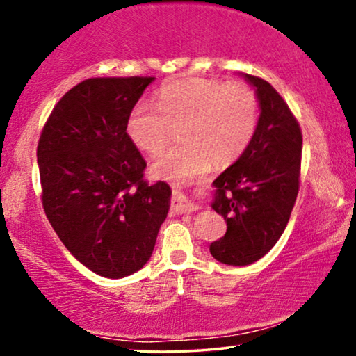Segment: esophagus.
Wrapping results in <instances>:
<instances>
[{"label":"esophagus","mask_w":356,"mask_h":356,"mask_svg":"<svg viewBox=\"0 0 356 356\" xmlns=\"http://www.w3.org/2000/svg\"><path fill=\"white\" fill-rule=\"evenodd\" d=\"M197 206L181 193H173L172 197V211L175 213H183V212H193L196 211Z\"/></svg>","instance_id":"esophagus-1"}]
</instances>
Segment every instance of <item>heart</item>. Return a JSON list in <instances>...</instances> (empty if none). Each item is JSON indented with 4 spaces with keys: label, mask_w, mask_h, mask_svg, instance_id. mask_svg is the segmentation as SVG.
Returning a JSON list of instances; mask_svg holds the SVG:
<instances>
[{
    "label": "heart",
    "mask_w": 356,
    "mask_h": 356,
    "mask_svg": "<svg viewBox=\"0 0 356 356\" xmlns=\"http://www.w3.org/2000/svg\"><path fill=\"white\" fill-rule=\"evenodd\" d=\"M157 105H136L126 134L139 150L157 155L181 129L184 143L160 155L150 168L155 178L177 183L206 173L212 163H235L250 147L259 121V102L243 82L173 81L159 90Z\"/></svg>",
    "instance_id": "heart-1"
}]
</instances>
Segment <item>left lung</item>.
Masks as SVG:
<instances>
[{
    "instance_id": "obj_1",
    "label": "left lung",
    "mask_w": 356,
    "mask_h": 356,
    "mask_svg": "<svg viewBox=\"0 0 356 356\" xmlns=\"http://www.w3.org/2000/svg\"><path fill=\"white\" fill-rule=\"evenodd\" d=\"M261 106L257 129L246 152L216 181L213 211L227 233L211 254L228 266H248L272 250L290 220L300 189L303 136L295 115L269 82L245 74Z\"/></svg>"
}]
</instances>
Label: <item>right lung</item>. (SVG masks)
I'll return each mask as SVG.
<instances>
[{"label": "right lung", "instance_id": "add662e5", "mask_svg": "<svg viewBox=\"0 0 356 356\" xmlns=\"http://www.w3.org/2000/svg\"><path fill=\"white\" fill-rule=\"evenodd\" d=\"M154 77H90L67 90L37 145L42 204L81 264L108 279L134 274L152 256L170 209V186L147 167L126 121Z\"/></svg>", "mask_w": 356, "mask_h": 356}]
</instances>
